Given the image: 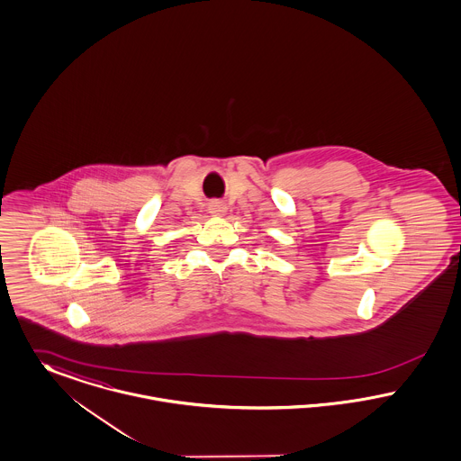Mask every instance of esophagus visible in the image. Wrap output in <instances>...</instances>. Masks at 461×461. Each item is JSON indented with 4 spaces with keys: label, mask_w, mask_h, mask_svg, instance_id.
<instances>
[{
    "label": "esophagus",
    "mask_w": 461,
    "mask_h": 461,
    "mask_svg": "<svg viewBox=\"0 0 461 461\" xmlns=\"http://www.w3.org/2000/svg\"><path fill=\"white\" fill-rule=\"evenodd\" d=\"M224 211H226V207H224L221 202H212V203L209 205V212H211L212 216H222Z\"/></svg>",
    "instance_id": "obj_1"
}]
</instances>
